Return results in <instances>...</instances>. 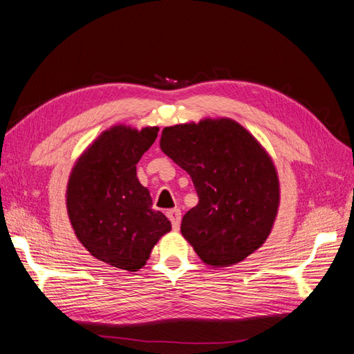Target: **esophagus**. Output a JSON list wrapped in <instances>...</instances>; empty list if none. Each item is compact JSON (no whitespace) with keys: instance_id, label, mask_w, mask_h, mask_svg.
Listing matches in <instances>:
<instances>
[{"instance_id":"esophagus-1","label":"esophagus","mask_w":354,"mask_h":354,"mask_svg":"<svg viewBox=\"0 0 354 354\" xmlns=\"http://www.w3.org/2000/svg\"><path fill=\"white\" fill-rule=\"evenodd\" d=\"M167 216L171 221V224H173V229L174 230H178L180 229V220H181V211L178 208H174V209H169L167 212Z\"/></svg>"}]
</instances>
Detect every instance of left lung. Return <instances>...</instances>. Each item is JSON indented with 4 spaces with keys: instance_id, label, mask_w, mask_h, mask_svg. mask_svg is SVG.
<instances>
[{
    "instance_id": "1",
    "label": "left lung",
    "mask_w": 354,
    "mask_h": 354,
    "mask_svg": "<svg viewBox=\"0 0 354 354\" xmlns=\"http://www.w3.org/2000/svg\"><path fill=\"white\" fill-rule=\"evenodd\" d=\"M160 149L195 185L199 202L181 220V234L199 259L224 267L259 250L279 207V180L260 143L221 118L165 127Z\"/></svg>"
}]
</instances>
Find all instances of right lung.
I'll return each mask as SVG.
<instances>
[{"instance_id":"add662e5","label":"right lung","mask_w":354,"mask_h":354,"mask_svg":"<svg viewBox=\"0 0 354 354\" xmlns=\"http://www.w3.org/2000/svg\"><path fill=\"white\" fill-rule=\"evenodd\" d=\"M158 131V127L137 131L125 125L104 131L75 164L68 185V214L80 242L97 260L128 272L142 269L155 243L171 230L136 173Z\"/></svg>"}]
</instances>
